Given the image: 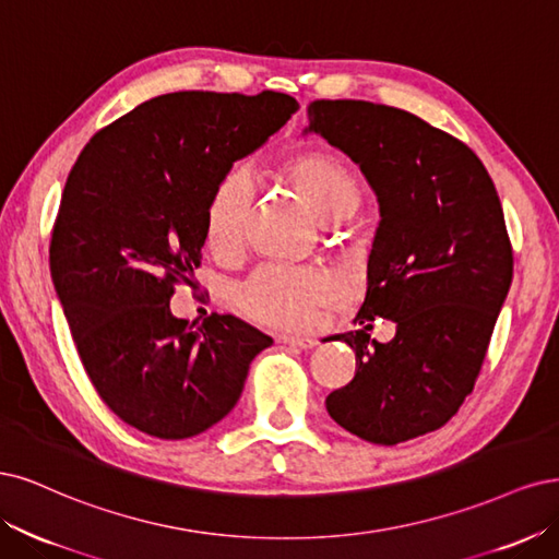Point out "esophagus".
<instances>
[{
  "instance_id": "obj_1",
  "label": "esophagus",
  "mask_w": 559,
  "mask_h": 559,
  "mask_svg": "<svg viewBox=\"0 0 559 559\" xmlns=\"http://www.w3.org/2000/svg\"><path fill=\"white\" fill-rule=\"evenodd\" d=\"M278 341L287 346H295V348H313L318 344L316 336H295V334H283L278 336Z\"/></svg>"
}]
</instances>
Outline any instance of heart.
Segmentation results:
<instances>
[{
    "label": "heart",
    "mask_w": 559,
    "mask_h": 559,
    "mask_svg": "<svg viewBox=\"0 0 559 559\" xmlns=\"http://www.w3.org/2000/svg\"><path fill=\"white\" fill-rule=\"evenodd\" d=\"M287 176L325 223L348 215L359 202L355 176L332 155H301L287 167ZM253 197V174L246 167L229 169L213 188L206 209V241L213 253L231 255L241 248ZM336 297L338 285L330 274L278 262L258 266L237 287V304L246 316L283 330L309 328L318 311Z\"/></svg>",
    "instance_id": "obj_1"
}]
</instances>
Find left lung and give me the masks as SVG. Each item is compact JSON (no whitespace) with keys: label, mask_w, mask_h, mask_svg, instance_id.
<instances>
[{"label":"left lung","mask_w":559,"mask_h":559,"mask_svg":"<svg viewBox=\"0 0 559 559\" xmlns=\"http://www.w3.org/2000/svg\"><path fill=\"white\" fill-rule=\"evenodd\" d=\"M309 128L362 169L381 206L369 285L338 334L355 378L325 400L350 435L394 445L443 427L472 394L513 278L499 194L478 155L423 118L362 99H316ZM378 314L399 322L388 345Z\"/></svg>","instance_id":"8db88e82"}]
</instances>
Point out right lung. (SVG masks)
Here are the masks:
<instances>
[{
	"label": "right lung",
	"mask_w": 559,
	"mask_h": 559,
	"mask_svg": "<svg viewBox=\"0 0 559 559\" xmlns=\"http://www.w3.org/2000/svg\"><path fill=\"white\" fill-rule=\"evenodd\" d=\"M297 109L272 90L162 95L106 124L71 167L50 276L87 378L130 427L157 439L202 435L272 346L227 313L188 325L169 299L202 264L213 188Z\"/></svg>",
	"instance_id": "obj_1"
}]
</instances>
